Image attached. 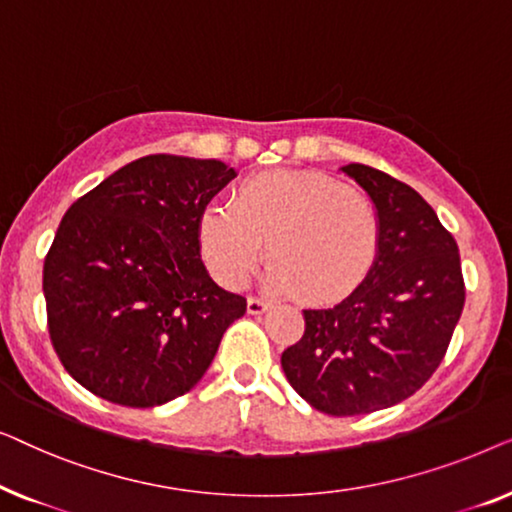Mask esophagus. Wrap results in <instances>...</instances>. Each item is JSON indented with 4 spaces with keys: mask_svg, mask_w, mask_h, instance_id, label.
Listing matches in <instances>:
<instances>
[{
    "mask_svg": "<svg viewBox=\"0 0 512 512\" xmlns=\"http://www.w3.org/2000/svg\"><path fill=\"white\" fill-rule=\"evenodd\" d=\"M268 310H270V303H265L263 298L251 296V298L247 300V312H249V314H263V312H268Z\"/></svg>",
    "mask_w": 512,
    "mask_h": 512,
    "instance_id": "34e87169",
    "label": "esophagus"
}]
</instances>
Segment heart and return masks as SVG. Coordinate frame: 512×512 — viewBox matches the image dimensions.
Returning a JSON list of instances; mask_svg holds the SVG:
<instances>
[{
    "label": "heart",
    "instance_id": "heart-1",
    "mask_svg": "<svg viewBox=\"0 0 512 512\" xmlns=\"http://www.w3.org/2000/svg\"><path fill=\"white\" fill-rule=\"evenodd\" d=\"M198 240L209 272L226 289L249 282L268 242L270 291L335 303L373 272L380 216L361 188L319 170L279 167L242 179L230 207H207Z\"/></svg>",
    "mask_w": 512,
    "mask_h": 512
}]
</instances>
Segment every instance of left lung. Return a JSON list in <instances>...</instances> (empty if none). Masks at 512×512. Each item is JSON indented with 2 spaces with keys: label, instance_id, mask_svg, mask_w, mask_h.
I'll use <instances>...</instances> for the list:
<instances>
[{
  "label": "left lung",
  "instance_id": "1",
  "mask_svg": "<svg viewBox=\"0 0 512 512\" xmlns=\"http://www.w3.org/2000/svg\"><path fill=\"white\" fill-rule=\"evenodd\" d=\"M342 172L373 200L380 254L340 305L303 310L305 333L282 368L312 408L354 417L405 401L436 373L466 286L457 242L415 188L361 163Z\"/></svg>",
  "mask_w": 512,
  "mask_h": 512
}]
</instances>
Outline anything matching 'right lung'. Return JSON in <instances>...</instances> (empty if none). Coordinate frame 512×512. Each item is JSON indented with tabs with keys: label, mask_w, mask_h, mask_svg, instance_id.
I'll list each match as a JSON object with an SVG mask.
<instances>
[{
	"label": "right lung",
	"mask_w": 512,
	"mask_h": 512,
	"mask_svg": "<svg viewBox=\"0 0 512 512\" xmlns=\"http://www.w3.org/2000/svg\"><path fill=\"white\" fill-rule=\"evenodd\" d=\"M235 177L221 160L144 156L81 195L44 261L48 333L81 387L128 408L191 391L247 300L200 258L207 202Z\"/></svg>",
	"instance_id": "right-lung-1"
}]
</instances>
